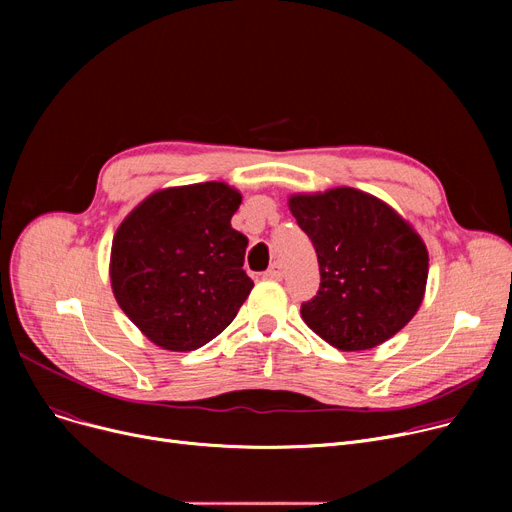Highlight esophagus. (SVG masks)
I'll list each match as a JSON object with an SVG mask.
<instances>
[{"instance_id": "1", "label": "esophagus", "mask_w": 512, "mask_h": 512, "mask_svg": "<svg viewBox=\"0 0 512 512\" xmlns=\"http://www.w3.org/2000/svg\"><path fill=\"white\" fill-rule=\"evenodd\" d=\"M282 276H284V272H282V265L280 263H272L270 270L265 272L267 280H282Z\"/></svg>"}]
</instances>
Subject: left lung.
I'll return each mask as SVG.
<instances>
[{
	"label": "left lung",
	"instance_id": "1",
	"mask_svg": "<svg viewBox=\"0 0 512 512\" xmlns=\"http://www.w3.org/2000/svg\"><path fill=\"white\" fill-rule=\"evenodd\" d=\"M290 213L311 238L319 290L301 305L305 324L338 351H369L421 307L429 255L415 228L382 199L351 186L297 193Z\"/></svg>",
	"mask_w": 512,
	"mask_h": 512
}]
</instances>
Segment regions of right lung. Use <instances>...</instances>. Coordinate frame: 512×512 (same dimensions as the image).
Instances as JSON below:
<instances>
[{
    "label": "right lung",
    "mask_w": 512,
    "mask_h": 512,
    "mask_svg": "<svg viewBox=\"0 0 512 512\" xmlns=\"http://www.w3.org/2000/svg\"><path fill=\"white\" fill-rule=\"evenodd\" d=\"M242 195L226 182L151 193L118 226L110 280L143 336L186 353L222 334L247 301V236L232 228Z\"/></svg>",
    "instance_id": "right-lung-1"
}]
</instances>
